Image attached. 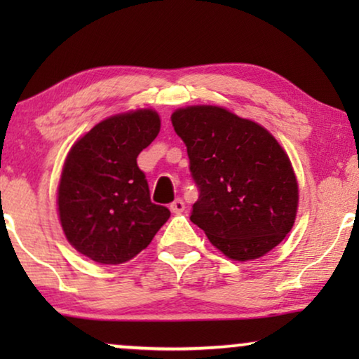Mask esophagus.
I'll list each match as a JSON object with an SVG mask.
<instances>
[{
    "instance_id": "esophagus-1",
    "label": "esophagus",
    "mask_w": 359,
    "mask_h": 359,
    "mask_svg": "<svg viewBox=\"0 0 359 359\" xmlns=\"http://www.w3.org/2000/svg\"><path fill=\"white\" fill-rule=\"evenodd\" d=\"M170 210L173 214H181L184 210V203H183V199H180V198H176L173 203L170 204Z\"/></svg>"
}]
</instances>
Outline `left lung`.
<instances>
[{"instance_id":"1","label":"left lung","mask_w":359,"mask_h":359,"mask_svg":"<svg viewBox=\"0 0 359 359\" xmlns=\"http://www.w3.org/2000/svg\"><path fill=\"white\" fill-rule=\"evenodd\" d=\"M171 122L199 188L191 222L235 262L271 252L291 232L299 203L283 147L264 127L220 106L181 107Z\"/></svg>"}]
</instances>
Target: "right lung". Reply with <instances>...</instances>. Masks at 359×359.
<instances>
[{
    "instance_id": "obj_1",
    "label": "right lung",
    "mask_w": 359,
    "mask_h": 359,
    "mask_svg": "<svg viewBox=\"0 0 359 359\" xmlns=\"http://www.w3.org/2000/svg\"><path fill=\"white\" fill-rule=\"evenodd\" d=\"M160 132L154 109L101 121L68 151L58 184V215L70 245L93 262L121 264L149 247L170 217L150 201L137 156Z\"/></svg>"
}]
</instances>
